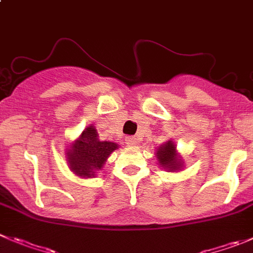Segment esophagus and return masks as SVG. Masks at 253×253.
<instances>
[{
  "label": "esophagus",
  "instance_id": "1",
  "mask_svg": "<svg viewBox=\"0 0 253 253\" xmlns=\"http://www.w3.org/2000/svg\"><path fill=\"white\" fill-rule=\"evenodd\" d=\"M126 143L128 146H136L137 144V138L136 137H127L126 138Z\"/></svg>",
  "mask_w": 253,
  "mask_h": 253
}]
</instances>
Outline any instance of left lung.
<instances>
[{
	"instance_id": "left-lung-1",
	"label": "left lung",
	"mask_w": 253,
	"mask_h": 253,
	"mask_svg": "<svg viewBox=\"0 0 253 253\" xmlns=\"http://www.w3.org/2000/svg\"><path fill=\"white\" fill-rule=\"evenodd\" d=\"M156 158L159 167L167 171H180L184 169L185 162L176 151V144L173 139H168L157 148Z\"/></svg>"
}]
</instances>
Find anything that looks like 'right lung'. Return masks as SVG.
I'll return each mask as SVG.
<instances>
[{
	"mask_svg": "<svg viewBox=\"0 0 253 253\" xmlns=\"http://www.w3.org/2000/svg\"><path fill=\"white\" fill-rule=\"evenodd\" d=\"M119 147L116 142L101 141L96 127L90 125L68 146L65 153L68 167L80 178H95L104 168L110 154Z\"/></svg>",
	"mask_w": 253,
	"mask_h": 253,
	"instance_id": "obj_1",
	"label": "right lung"
}]
</instances>
